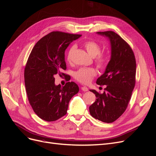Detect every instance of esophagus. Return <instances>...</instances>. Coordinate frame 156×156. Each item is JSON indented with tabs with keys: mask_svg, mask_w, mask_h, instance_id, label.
Instances as JSON below:
<instances>
[{
	"mask_svg": "<svg viewBox=\"0 0 156 156\" xmlns=\"http://www.w3.org/2000/svg\"><path fill=\"white\" fill-rule=\"evenodd\" d=\"M81 90H82L83 91H84V92H87V91L88 90V88L87 87H81Z\"/></svg>",
	"mask_w": 156,
	"mask_h": 156,
	"instance_id": "esophagus-1",
	"label": "esophagus"
}]
</instances>
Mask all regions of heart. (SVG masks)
<instances>
[{"label":"heart","instance_id":"b5f03b06","mask_svg":"<svg viewBox=\"0 0 156 156\" xmlns=\"http://www.w3.org/2000/svg\"><path fill=\"white\" fill-rule=\"evenodd\" d=\"M84 47L85 48L88 53L92 57H95V63L100 68H105L108 63V57L105 54L100 53L101 47L96 41L92 40L87 41L84 43ZM76 49V46L72 45L69 49L66 58L68 62L72 60L73 55ZM97 75L96 70L92 68H80L74 73V77L79 82L83 84H88L91 81L94 77Z\"/></svg>","mask_w":156,"mask_h":156}]
</instances>
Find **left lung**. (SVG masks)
<instances>
[{"label": "left lung", "instance_id": "8db88e82", "mask_svg": "<svg viewBox=\"0 0 156 156\" xmlns=\"http://www.w3.org/2000/svg\"><path fill=\"white\" fill-rule=\"evenodd\" d=\"M110 40L111 56L104 73L96 83L106 85L103 93L90 90L96 99L89 107L94 119L105 123L115 122L123 114L131 100L135 84L136 60L129 45L113 31L97 32Z\"/></svg>", "mask_w": 156, "mask_h": 156}]
</instances>
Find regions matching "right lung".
Returning a JSON list of instances; mask_svg holds the SVG:
<instances>
[{"label":"right lung","instance_id":"add662e5","mask_svg":"<svg viewBox=\"0 0 156 156\" xmlns=\"http://www.w3.org/2000/svg\"><path fill=\"white\" fill-rule=\"evenodd\" d=\"M81 36L54 31L41 38L33 48L25 68V84L30 104L41 119L53 122L67 113L69 102L79 92L74 82L64 87L55 84L54 76L66 69L65 51Z\"/></svg>","mask_w":156,"mask_h":156}]
</instances>
